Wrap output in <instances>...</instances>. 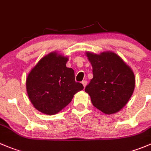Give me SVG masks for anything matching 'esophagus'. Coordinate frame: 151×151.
Returning <instances> with one entry per match:
<instances>
[{"label":"esophagus","mask_w":151,"mask_h":151,"mask_svg":"<svg viewBox=\"0 0 151 151\" xmlns=\"http://www.w3.org/2000/svg\"><path fill=\"white\" fill-rule=\"evenodd\" d=\"M82 84L83 85V86H84V88H85L86 86V85H87V81H86V80H83V81L82 82Z\"/></svg>","instance_id":"esophagus-1"}]
</instances>
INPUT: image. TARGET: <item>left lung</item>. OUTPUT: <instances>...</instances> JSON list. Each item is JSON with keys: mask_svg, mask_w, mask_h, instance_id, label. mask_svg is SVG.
<instances>
[{"mask_svg": "<svg viewBox=\"0 0 151 151\" xmlns=\"http://www.w3.org/2000/svg\"><path fill=\"white\" fill-rule=\"evenodd\" d=\"M93 68V78L85 88L92 104L106 114L120 111L132 96L135 76L119 56L111 52H86Z\"/></svg>", "mask_w": 151, "mask_h": 151, "instance_id": "obj_1", "label": "left lung"}]
</instances>
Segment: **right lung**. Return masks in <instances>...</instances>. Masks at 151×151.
I'll use <instances>...</instances> for the list:
<instances>
[{
	"label": "right lung",
	"instance_id": "1",
	"mask_svg": "<svg viewBox=\"0 0 151 151\" xmlns=\"http://www.w3.org/2000/svg\"><path fill=\"white\" fill-rule=\"evenodd\" d=\"M68 58L52 52L40 60L26 78V91L32 105L45 114H56L83 90L74 71L67 68Z\"/></svg>",
	"mask_w": 151,
	"mask_h": 151
}]
</instances>
